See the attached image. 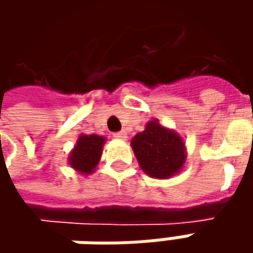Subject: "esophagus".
I'll return each instance as SVG.
<instances>
[{
	"mask_svg": "<svg viewBox=\"0 0 253 253\" xmlns=\"http://www.w3.org/2000/svg\"><path fill=\"white\" fill-rule=\"evenodd\" d=\"M112 138H114V139H118V141H125V139H126V133H125V132H115V133L112 135Z\"/></svg>",
	"mask_w": 253,
	"mask_h": 253,
	"instance_id": "obj_1",
	"label": "esophagus"
}]
</instances>
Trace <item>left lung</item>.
Listing matches in <instances>:
<instances>
[{
	"instance_id": "obj_1",
	"label": "left lung",
	"mask_w": 253,
	"mask_h": 253,
	"mask_svg": "<svg viewBox=\"0 0 253 253\" xmlns=\"http://www.w3.org/2000/svg\"><path fill=\"white\" fill-rule=\"evenodd\" d=\"M141 169L153 179H169L186 165V142L174 129L151 120L131 141Z\"/></svg>"
}]
</instances>
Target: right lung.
<instances>
[{
  "label": "right lung",
  "instance_id": "1",
  "mask_svg": "<svg viewBox=\"0 0 253 253\" xmlns=\"http://www.w3.org/2000/svg\"><path fill=\"white\" fill-rule=\"evenodd\" d=\"M105 138L101 135H84L82 133L69 155V165L83 176H88L95 171L102 155V146Z\"/></svg>",
  "mask_w": 253,
  "mask_h": 253
}]
</instances>
